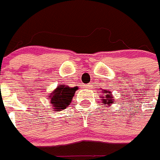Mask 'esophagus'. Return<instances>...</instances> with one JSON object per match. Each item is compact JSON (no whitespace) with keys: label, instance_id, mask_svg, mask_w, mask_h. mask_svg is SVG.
Returning a JSON list of instances; mask_svg holds the SVG:
<instances>
[{"label":"esophagus","instance_id":"obj_1","mask_svg":"<svg viewBox=\"0 0 160 160\" xmlns=\"http://www.w3.org/2000/svg\"><path fill=\"white\" fill-rule=\"evenodd\" d=\"M91 85H85V87H90Z\"/></svg>","mask_w":160,"mask_h":160}]
</instances>
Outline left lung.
Masks as SVG:
<instances>
[{"label": "left lung", "instance_id": "8db88e82", "mask_svg": "<svg viewBox=\"0 0 160 160\" xmlns=\"http://www.w3.org/2000/svg\"><path fill=\"white\" fill-rule=\"evenodd\" d=\"M102 102L106 104V106H109L110 104L115 102V99L113 98L112 92L108 91V90H102Z\"/></svg>", "mask_w": 160, "mask_h": 160}]
</instances>
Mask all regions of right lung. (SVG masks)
Instances as JSON below:
<instances>
[{"mask_svg": "<svg viewBox=\"0 0 160 160\" xmlns=\"http://www.w3.org/2000/svg\"><path fill=\"white\" fill-rule=\"evenodd\" d=\"M77 89V86H74L73 88L64 85L58 86L51 96H49L50 103L52 105L53 110L61 111L68 107Z\"/></svg>", "mask_w": 160, "mask_h": 160, "instance_id": "add662e5", "label": "right lung"}]
</instances>
